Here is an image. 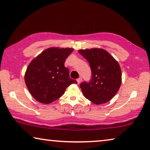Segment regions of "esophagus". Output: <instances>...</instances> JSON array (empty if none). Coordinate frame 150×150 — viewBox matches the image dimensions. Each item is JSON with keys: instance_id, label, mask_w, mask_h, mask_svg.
Returning a JSON list of instances; mask_svg holds the SVG:
<instances>
[{"instance_id": "esophagus-1", "label": "esophagus", "mask_w": 150, "mask_h": 150, "mask_svg": "<svg viewBox=\"0 0 150 150\" xmlns=\"http://www.w3.org/2000/svg\"><path fill=\"white\" fill-rule=\"evenodd\" d=\"M77 83H78V84H80L81 81H82V78L80 77V78L77 79Z\"/></svg>"}]
</instances>
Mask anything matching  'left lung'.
<instances>
[{"instance_id": "left-lung-1", "label": "left lung", "mask_w": 150, "mask_h": 150, "mask_svg": "<svg viewBox=\"0 0 150 150\" xmlns=\"http://www.w3.org/2000/svg\"><path fill=\"white\" fill-rule=\"evenodd\" d=\"M79 53L88 61L92 71L90 82L80 85L83 95L95 105L107 103L121 85L120 65L107 51L101 48L79 50Z\"/></svg>"}]
</instances>
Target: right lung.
<instances>
[{
	"label": "right lung",
	"instance_id": "1",
	"mask_svg": "<svg viewBox=\"0 0 150 150\" xmlns=\"http://www.w3.org/2000/svg\"><path fill=\"white\" fill-rule=\"evenodd\" d=\"M74 49L47 48L32 59L28 66L24 80L30 93L38 102L50 104L60 98L67 87L76 80L69 77L64 66L65 59Z\"/></svg>",
	"mask_w": 150,
	"mask_h": 150
}]
</instances>
